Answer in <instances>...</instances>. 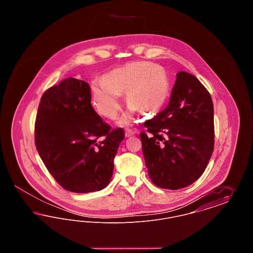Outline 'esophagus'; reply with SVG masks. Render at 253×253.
I'll return each mask as SVG.
<instances>
[{"mask_svg": "<svg viewBox=\"0 0 253 253\" xmlns=\"http://www.w3.org/2000/svg\"><path fill=\"white\" fill-rule=\"evenodd\" d=\"M134 131L133 130H132V129H130V128H126L125 129V136H132V135H133L134 134Z\"/></svg>", "mask_w": 253, "mask_h": 253, "instance_id": "obj_1", "label": "esophagus"}]
</instances>
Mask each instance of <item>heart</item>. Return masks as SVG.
<instances>
[{
  "mask_svg": "<svg viewBox=\"0 0 253 253\" xmlns=\"http://www.w3.org/2000/svg\"><path fill=\"white\" fill-rule=\"evenodd\" d=\"M170 91L166 70L151 61L138 60L109 73L104 79L91 83L93 103L96 111L105 118L114 119L121 108V93H126L129 105L121 118V124L132 121L133 114L153 115L164 106Z\"/></svg>",
  "mask_w": 253,
  "mask_h": 253,
  "instance_id": "heart-1",
  "label": "heart"
}]
</instances>
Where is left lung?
<instances>
[{
    "label": "left lung",
    "mask_w": 253,
    "mask_h": 253,
    "mask_svg": "<svg viewBox=\"0 0 253 253\" xmlns=\"http://www.w3.org/2000/svg\"><path fill=\"white\" fill-rule=\"evenodd\" d=\"M140 132L149 177L159 188L179 190L204 172L214 147L213 104L190 73L176 74L168 106Z\"/></svg>",
    "instance_id": "8db88e82"
}]
</instances>
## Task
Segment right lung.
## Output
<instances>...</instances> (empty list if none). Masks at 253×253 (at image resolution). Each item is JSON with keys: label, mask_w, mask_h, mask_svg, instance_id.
<instances>
[{"label": "right lung", "mask_w": 253, "mask_h": 253, "mask_svg": "<svg viewBox=\"0 0 253 253\" xmlns=\"http://www.w3.org/2000/svg\"><path fill=\"white\" fill-rule=\"evenodd\" d=\"M91 89L67 78L41 98L35 122L37 151L51 175L66 191L91 193L111 180L124 130H112L91 104Z\"/></svg>", "instance_id": "right-lung-1"}]
</instances>
